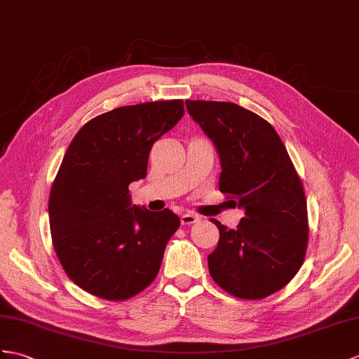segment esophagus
Segmentation results:
<instances>
[{"instance_id":"34e87169","label":"esophagus","mask_w":359,"mask_h":359,"mask_svg":"<svg viewBox=\"0 0 359 359\" xmlns=\"http://www.w3.org/2000/svg\"><path fill=\"white\" fill-rule=\"evenodd\" d=\"M199 221V216L191 213V212H187L184 215H181V224L182 225H191V224H196Z\"/></svg>"}]
</instances>
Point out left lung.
Instances as JSON below:
<instances>
[{
    "instance_id": "obj_1",
    "label": "left lung",
    "mask_w": 359,
    "mask_h": 359,
    "mask_svg": "<svg viewBox=\"0 0 359 359\" xmlns=\"http://www.w3.org/2000/svg\"><path fill=\"white\" fill-rule=\"evenodd\" d=\"M221 160L219 190L245 210L238 229L219 230L208 271L224 291L260 300L299 273L308 247V207L302 180L276 129L230 102L186 100Z\"/></svg>"
}]
</instances>
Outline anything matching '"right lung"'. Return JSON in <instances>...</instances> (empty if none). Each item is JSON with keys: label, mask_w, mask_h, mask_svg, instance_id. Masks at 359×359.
<instances>
[{"label": "right lung", "mask_w": 359, "mask_h": 359, "mask_svg": "<svg viewBox=\"0 0 359 359\" xmlns=\"http://www.w3.org/2000/svg\"><path fill=\"white\" fill-rule=\"evenodd\" d=\"M184 116V102L163 100L100 114L79 130L48 199L51 241L67 276L103 300L121 302L156 277L180 217L130 205L152 144Z\"/></svg>", "instance_id": "right-lung-1"}]
</instances>
